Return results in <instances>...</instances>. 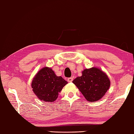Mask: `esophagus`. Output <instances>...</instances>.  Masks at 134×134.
Returning <instances> with one entry per match:
<instances>
[{
	"instance_id": "1",
	"label": "esophagus",
	"mask_w": 134,
	"mask_h": 134,
	"mask_svg": "<svg viewBox=\"0 0 134 134\" xmlns=\"http://www.w3.org/2000/svg\"><path fill=\"white\" fill-rule=\"evenodd\" d=\"M72 81H73V77H68V82H72Z\"/></svg>"
}]
</instances>
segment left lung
<instances>
[{
  "label": "left lung",
  "instance_id": "8db88e82",
  "mask_svg": "<svg viewBox=\"0 0 134 134\" xmlns=\"http://www.w3.org/2000/svg\"><path fill=\"white\" fill-rule=\"evenodd\" d=\"M86 99L93 102L100 100L107 92L110 81L107 75L96 68L85 69L82 76L73 80Z\"/></svg>",
  "mask_w": 134,
  "mask_h": 134
}]
</instances>
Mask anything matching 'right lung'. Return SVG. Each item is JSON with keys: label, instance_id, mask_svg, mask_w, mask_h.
<instances>
[{"label": "right lung", "instance_id": "add662e5", "mask_svg": "<svg viewBox=\"0 0 134 134\" xmlns=\"http://www.w3.org/2000/svg\"><path fill=\"white\" fill-rule=\"evenodd\" d=\"M67 83L61 76H57L51 68L45 67L34 77L31 87L40 100L52 102L57 99L58 93Z\"/></svg>", "mask_w": 134, "mask_h": 134}]
</instances>
